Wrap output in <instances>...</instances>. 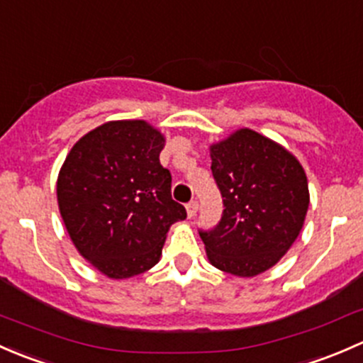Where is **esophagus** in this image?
<instances>
[{
  "label": "esophagus",
  "instance_id": "obj_1",
  "mask_svg": "<svg viewBox=\"0 0 363 363\" xmlns=\"http://www.w3.org/2000/svg\"><path fill=\"white\" fill-rule=\"evenodd\" d=\"M196 211H199V202H196V200H191V202L186 203V212H188V218L196 216Z\"/></svg>",
  "mask_w": 363,
  "mask_h": 363
}]
</instances>
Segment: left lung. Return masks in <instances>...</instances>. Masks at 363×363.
Here are the masks:
<instances>
[{
    "label": "left lung",
    "mask_w": 363,
    "mask_h": 363,
    "mask_svg": "<svg viewBox=\"0 0 363 363\" xmlns=\"http://www.w3.org/2000/svg\"><path fill=\"white\" fill-rule=\"evenodd\" d=\"M211 170L223 196L221 219L200 230L208 262L252 277L276 265L303 226L309 188L302 164L283 145L250 128L211 145Z\"/></svg>",
    "instance_id": "8db88e82"
}]
</instances>
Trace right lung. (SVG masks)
I'll return each instance as SVG.
<instances>
[{"label":"right lung","instance_id":"right-lung-1","mask_svg":"<svg viewBox=\"0 0 363 363\" xmlns=\"http://www.w3.org/2000/svg\"><path fill=\"white\" fill-rule=\"evenodd\" d=\"M163 145L145 121H111L84 135L60 170L57 203L69 239L112 279L155 267L168 228L186 219L160 163Z\"/></svg>","mask_w":363,"mask_h":363}]
</instances>
